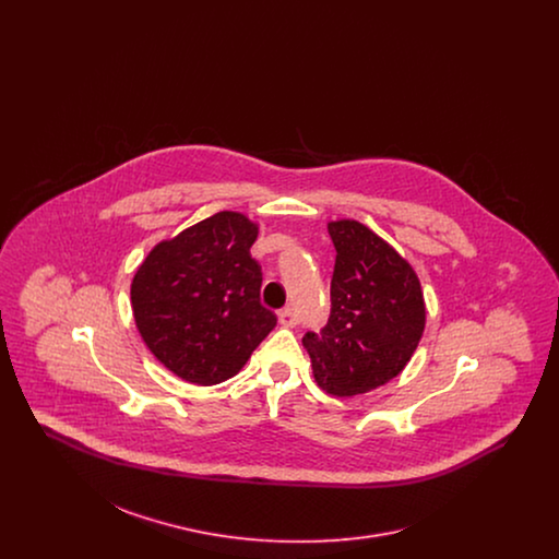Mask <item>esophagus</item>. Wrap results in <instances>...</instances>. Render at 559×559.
<instances>
[{"mask_svg":"<svg viewBox=\"0 0 559 559\" xmlns=\"http://www.w3.org/2000/svg\"><path fill=\"white\" fill-rule=\"evenodd\" d=\"M278 322L283 324V326H295L297 324V314H295V310L293 308H283V310H278Z\"/></svg>","mask_w":559,"mask_h":559,"instance_id":"1","label":"esophagus"}]
</instances>
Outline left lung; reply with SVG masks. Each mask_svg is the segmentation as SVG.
Listing matches in <instances>:
<instances>
[{
    "label": "left lung",
    "instance_id": "left-lung-1",
    "mask_svg": "<svg viewBox=\"0 0 559 559\" xmlns=\"http://www.w3.org/2000/svg\"><path fill=\"white\" fill-rule=\"evenodd\" d=\"M337 258L331 317L301 340L312 372L331 396L352 399L392 381L408 365L426 329L417 272L356 219L326 224Z\"/></svg>",
    "mask_w": 559,
    "mask_h": 559
}]
</instances>
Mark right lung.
<instances>
[{"label": "right lung", "mask_w": 559, "mask_h": 559, "mask_svg": "<svg viewBox=\"0 0 559 559\" xmlns=\"http://www.w3.org/2000/svg\"><path fill=\"white\" fill-rule=\"evenodd\" d=\"M255 239L247 215L215 213L157 242L133 274L138 333L188 383L235 377L276 326L260 301L262 267L249 253Z\"/></svg>", "instance_id": "obj_1"}]
</instances>
